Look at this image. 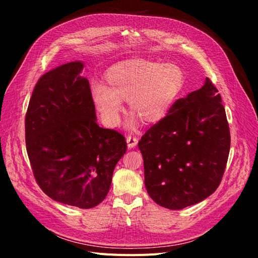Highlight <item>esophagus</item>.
Here are the masks:
<instances>
[{
	"mask_svg": "<svg viewBox=\"0 0 258 258\" xmlns=\"http://www.w3.org/2000/svg\"><path fill=\"white\" fill-rule=\"evenodd\" d=\"M126 143H127V147H128L130 149H132V148H135V147L137 146L138 139H137L135 136H131V135H128V136L126 137Z\"/></svg>",
	"mask_w": 258,
	"mask_h": 258,
	"instance_id": "34e87169",
	"label": "esophagus"
}]
</instances>
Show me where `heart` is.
<instances>
[{
  "label": "heart",
  "instance_id": "obj_1",
  "mask_svg": "<svg viewBox=\"0 0 258 258\" xmlns=\"http://www.w3.org/2000/svg\"><path fill=\"white\" fill-rule=\"evenodd\" d=\"M184 73L178 65L132 59L113 65L106 75L107 87L93 85L91 95L107 126L118 124L127 101L130 112L147 124L162 121L171 109L184 86ZM136 117L128 128L137 125Z\"/></svg>",
  "mask_w": 258,
  "mask_h": 258
}]
</instances>
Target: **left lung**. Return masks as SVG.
<instances>
[{
  "mask_svg": "<svg viewBox=\"0 0 258 258\" xmlns=\"http://www.w3.org/2000/svg\"><path fill=\"white\" fill-rule=\"evenodd\" d=\"M138 148L145 184L153 201L170 210L201 203L221 183L230 148L226 112L209 78L174 102L169 113L149 128Z\"/></svg>",
  "mask_w": 258,
  "mask_h": 258,
  "instance_id": "8db88e82",
  "label": "left lung"
}]
</instances>
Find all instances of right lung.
Returning a JSON list of instances; mask_svg holds the SVG:
<instances>
[{"mask_svg": "<svg viewBox=\"0 0 258 258\" xmlns=\"http://www.w3.org/2000/svg\"><path fill=\"white\" fill-rule=\"evenodd\" d=\"M84 63L63 64L37 81L26 115V144L37 184L53 201L81 209L101 204L126 141L99 127Z\"/></svg>", "mask_w": 258, "mask_h": 258, "instance_id": "obj_1", "label": "right lung"}]
</instances>
